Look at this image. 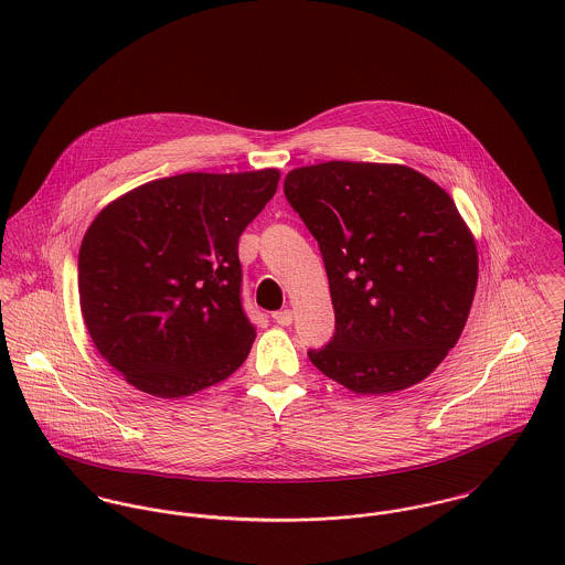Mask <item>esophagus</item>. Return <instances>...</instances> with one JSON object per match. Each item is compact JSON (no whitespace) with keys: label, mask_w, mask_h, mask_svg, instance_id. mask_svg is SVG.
Wrapping results in <instances>:
<instances>
[{"label":"esophagus","mask_w":565,"mask_h":565,"mask_svg":"<svg viewBox=\"0 0 565 565\" xmlns=\"http://www.w3.org/2000/svg\"><path fill=\"white\" fill-rule=\"evenodd\" d=\"M273 318H275V322H277V324L288 327V324H292L295 313H292V310H279V312L273 313Z\"/></svg>","instance_id":"34e87169"}]
</instances>
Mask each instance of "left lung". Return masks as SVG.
<instances>
[{"label":"left lung","mask_w":565,"mask_h":565,"mask_svg":"<svg viewBox=\"0 0 565 565\" xmlns=\"http://www.w3.org/2000/svg\"><path fill=\"white\" fill-rule=\"evenodd\" d=\"M284 192L322 253L335 333L308 358L355 394L431 375L472 308L479 255L455 201L403 164L292 169Z\"/></svg>","instance_id":"obj_1"}]
</instances>
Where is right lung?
Returning a JSON list of instances; mask_svg holds the SVG:
<instances>
[{
    "mask_svg": "<svg viewBox=\"0 0 565 565\" xmlns=\"http://www.w3.org/2000/svg\"><path fill=\"white\" fill-rule=\"evenodd\" d=\"M277 184V169L184 173L129 190L95 216L77 257L79 308L129 385L182 398L247 360L255 327L241 301L238 238Z\"/></svg>",
    "mask_w": 565,
    "mask_h": 565,
    "instance_id": "obj_1",
    "label": "right lung"
}]
</instances>
